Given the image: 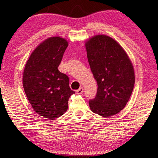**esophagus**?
Wrapping results in <instances>:
<instances>
[{"mask_svg":"<svg viewBox=\"0 0 158 158\" xmlns=\"http://www.w3.org/2000/svg\"><path fill=\"white\" fill-rule=\"evenodd\" d=\"M83 88H82V87H81V88H79L76 91L77 94H81L83 93Z\"/></svg>","mask_w":158,"mask_h":158,"instance_id":"34e87169","label":"esophagus"}]
</instances>
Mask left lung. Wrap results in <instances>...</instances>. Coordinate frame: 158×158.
<instances>
[{
    "label": "left lung",
    "mask_w": 158,
    "mask_h": 158,
    "mask_svg": "<svg viewBox=\"0 0 158 158\" xmlns=\"http://www.w3.org/2000/svg\"><path fill=\"white\" fill-rule=\"evenodd\" d=\"M87 56L98 85L90 109L104 117L122 110L130 98L135 82V71L128 56L110 36L96 35L85 43Z\"/></svg>",
    "instance_id": "8db88e82"
}]
</instances>
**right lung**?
Returning <instances> with one entry per match:
<instances>
[{"mask_svg": "<svg viewBox=\"0 0 158 158\" xmlns=\"http://www.w3.org/2000/svg\"><path fill=\"white\" fill-rule=\"evenodd\" d=\"M68 42L54 36L41 43L26 64L23 86L29 102L36 113L49 119L62 115L68 109L69 78L58 69Z\"/></svg>", "mask_w": 158, "mask_h": 158, "instance_id": "obj_1", "label": "right lung"}]
</instances>
